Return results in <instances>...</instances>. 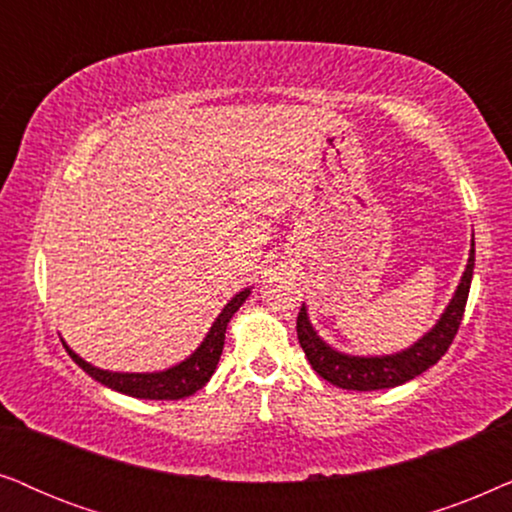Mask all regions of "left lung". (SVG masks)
<instances>
[{"label": "left lung", "instance_id": "1", "mask_svg": "<svg viewBox=\"0 0 512 512\" xmlns=\"http://www.w3.org/2000/svg\"><path fill=\"white\" fill-rule=\"evenodd\" d=\"M473 267L475 241H470L468 264L438 323L412 346L398 353H386V356H351V353L337 351L335 346H330L318 335L309 320V311L302 304L297 316V337L306 353V360L325 381L346 388V391H379V388H393L419 377L421 372H426L428 367H433L445 356L454 335L459 332L470 281H473Z\"/></svg>", "mask_w": 512, "mask_h": 512}]
</instances>
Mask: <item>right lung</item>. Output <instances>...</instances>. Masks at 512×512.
Masks as SVG:
<instances>
[{
	"label": "right lung",
	"instance_id": "right-lung-1",
	"mask_svg": "<svg viewBox=\"0 0 512 512\" xmlns=\"http://www.w3.org/2000/svg\"><path fill=\"white\" fill-rule=\"evenodd\" d=\"M252 288H243L229 299L227 306L220 311V316L215 318V323L210 325L208 335L203 337V342L196 346L192 356H187L182 363H177L168 370L161 372H112V370H100L91 363H86L84 358L77 356L70 346H65V351L70 353V358L77 363L86 374H91L95 381H100L102 386L112 388V391L133 395V398L142 400H180L194 395L199 388H203L213 377L217 360L222 356L224 349V332L234 313L241 309L245 299L250 297Z\"/></svg>",
	"mask_w": 512,
	"mask_h": 512
}]
</instances>
